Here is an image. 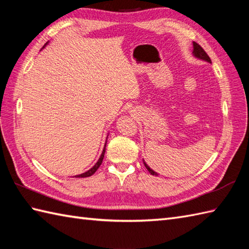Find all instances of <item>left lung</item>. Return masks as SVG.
Segmentation results:
<instances>
[{
    "instance_id": "1",
    "label": "left lung",
    "mask_w": 249,
    "mask_h": 249,
    "mask_svg": "<svg viewBox=\"0 0 249 249\" xmlns=\"http://www.w3.org/2000/svg\"><path fill=\"white\" fill-rule=\"evenodd\" d=\"M193 48H194V50H193V56L194 57H196V59H198V60H201V61H204V62H208V63H210V64H212V61H211V59H210V56L206 54V52L202 49V47L201 46H199L197 43H193ZM143 163H144V166H145V168L147 169V171H149L152 176H158V173L157 172H155L154 170H153V169H151L149 166L146 165V162L144 161V160H143Z\"/></svg>"
}]
</instances>
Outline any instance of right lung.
I'll return each instance as SVG.
<instances>
[{"label": "right lung", "instance_id": "add662e5", "mask_svg": "<svg viewBox=\"0 0 249 249\" xmlns=\"http://www.w3.org/2000/svg\"><path fill=\"white\" fill-rule=\"evenodd\" d=\"M49 44V41H47V43L45 44V46L43 47V49L45 48V47ZM107 139H108V136H107V138H106V142H105V146H104V150H103V152H102V154H100V157L98 158V160H97V162L95 163V165L89 169V170H88V171H86V172H83V173H81V174H78V176H75V178H88V177H91V176H93V174L96 172V170L97 169L99 168V166L102 165V162H103V160H104V156H105V152H106V144H107Z\"/></svg>", "mask_w": 249, "mask_h": 249}]
</instances>
